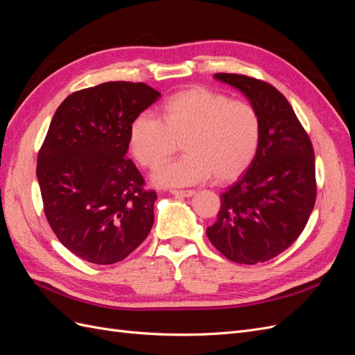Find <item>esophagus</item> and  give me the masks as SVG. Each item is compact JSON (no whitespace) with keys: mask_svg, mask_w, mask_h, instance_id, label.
I'll return each instance as SVG.
<instances>
[{"mask_svg":"<svg viewBox=\"0 0 355 355\" xmlns=\"http://www.w3.org/2000/svg\"><path fill=\"white\" fill-rule=\"evenodd\" d=\"M171 194H173L175 197H192L196 194L194 189H173L171 191Z\"/></svg>","mask_w":355,"mask_h":355,"instance_id":"obj_1","label":"esophagus"}]
</instances>
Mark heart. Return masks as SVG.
<instances>
[{"label":"heart","mask_w":355,"mask_h":355,"mask_svg":"<svg viewBox=\"0 0 355 355\" xmlns=\"http://www.w3.org/2000/svg\"><path fill=\"white\" fill-rule=\"evenodd\" d=\"M261 115L254 106L206 87L180 90L159 105L158 118L139 115L128 127V146L144 168H155L184 144L185 157L159 167V187L196 185L240 178L259 153Z\"/></svg>","instance_id":"obj_1"}]
</instances>
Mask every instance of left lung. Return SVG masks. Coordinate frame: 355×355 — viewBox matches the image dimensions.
<instances>
[{
  "mask_svg": "<svg viewBox=\"0 0 355 355\" xmlns=\"http://www.w3.org/2000/svg\"><path fill=\"white\" fill-rule=\"evenodd\" d=\"M239 89L261 115L262 139L253 164L220 196L211 244L230 261L266 262L304 231L317 198L311 139L274 85L241 73H214Z\"/></svg>",
  "mask_w": 355,
  "mask_h": 355,
  "instance_id": "1",
  "label": "left lung"
}]
</instances>
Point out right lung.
Segmentation results:
<instances>
[{
    "mask_svg": "<svg viewBox=\"0 0 355 355\" xmlns=\"http://www.w3.org/2000/svg\"><path fill=\"white\" fill-rule=\"evenodd\" d=\"M159 96L145 83L110 81L69 94L53 115L37 159L44 214L84 261L120 262L153 228L157 194L125 154L128 127Z\"/></svg>",
    "mask_w": 355,
    "mask_h": 355,
    "instance_id": "obj_1",
    "label": "right lung"
}]
</instances>
